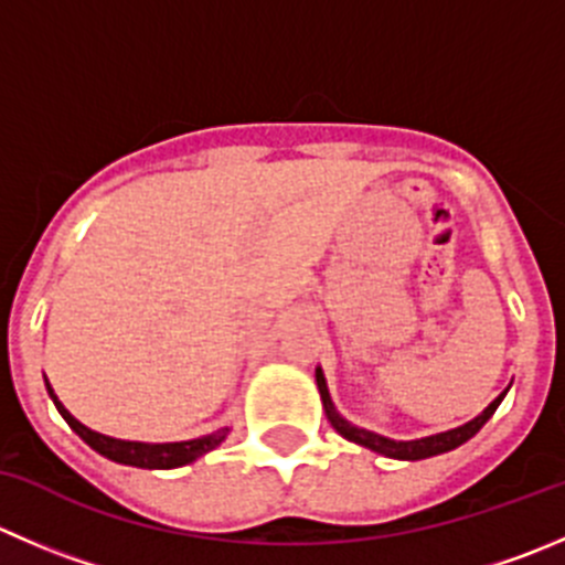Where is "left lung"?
I'll use <instances>...</instances> for the list:
<instances>
[{
  "instance_id": "1",
  "label": "left lung",
  "mask_w": 565,
  "mask_h": 565,
  "mask_svg": "<svg viewBox=\"0 0 565 565\" xmlns=\"http://www.w3.org/2000/svg\"><path fill=\"white\" fill-rule=\"evenodd\" d=\"M317 386H320V397H322V405H326L328 419H331L333 430H337L339 436H344V439L355 441V445H361V447H370V450L381 452V456H386V458H399V461H419V458L439 456V452H447V450H456V447H461L463 441L472 439V436L478 434L480 428H483L486 422L491 419V414H494L497 405L502 403V397H505V392H508V388H505V392H502L500 397H497L494 403H491L489 408L483 411V414L475 416L472 422H467V425H461V428L447 430V434H439V436H428V439L394 441V439H383V436L370 434V430L355 428V425L344 422L342 416L337 414V408H333L331 397H328V388H326V377H322V370H317Z\"/></svg>"
}]
</instances>
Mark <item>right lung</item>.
Instances as JSON below:
<instances>
[{"label":"right lung","instance_id":"add662e5","mask_svg":"<svg viewBox=\"0 0 565 565\" xmlns=\"http://www.w3.org/2000/svg\"><path fill=\"white\" fill-rule=\"evenodd\" d=\"M46 388H49V397L54 399L57 411L63 414V419L68 422L71 430H74V434L79 436L85 445H90L93 450L102 452V456L109 458V461L126 463V467H140V469H177V467H184V463L195 461V458H201L204 452L215 450V447L221 445V441L226 439V434H228V428H221V430H215V434H210V436H201V439L173 441V445H143V441L109 439V436L96 434V430L85 428L79 419H74V416L65 411V405L57 399V394L52 392V386H49V383H46Z\"/></svg>","mask_w":565,"mask_h":565}]
</instances>
